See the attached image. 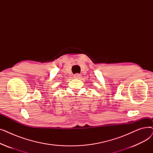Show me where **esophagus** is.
<instances>
[{
  "instance_id": "34e87169",
  "label": "esophagus",
  "mask_w": 153,
  "mask_h": 153,
  "mask_svg": "<svg viewBox=\"0 0 153 153\" xmlns=\"http://www.w3.org/2000/svg\"><path fill=\"white\" fill-rule=\"evenodd\" d=\"M74 77L75 79H80V77H81V75L80 74H78V73H76L74 75Z\"/></svg>"
}]
</instances>
